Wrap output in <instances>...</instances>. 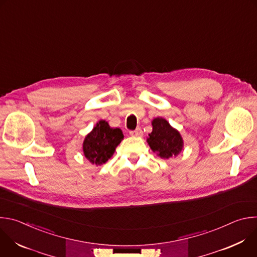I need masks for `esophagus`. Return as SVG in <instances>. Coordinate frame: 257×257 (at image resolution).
<instances>
[{
  "instance_id": "obj_1",
  "label": "esophagus",
  "mask_w": 257,
  "mask_h": 257,
  "mask_svg": "<svg viewBox=\"0 0 257 257\" xmlns=\"http://www.w3.org/2000/svg\"><path fill=\"white\" fill-rule=\"evenodd\" d=\"M142 134H143V132H142L141 128H136L134 131H130V135H132V136L139 137V136H142Z\"/></svg>"
}]
</instances>
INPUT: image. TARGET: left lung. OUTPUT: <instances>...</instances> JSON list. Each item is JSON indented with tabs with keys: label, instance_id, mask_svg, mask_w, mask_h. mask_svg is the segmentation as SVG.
I'll return each mask as SVG.
<instances>
[{
	"label": "left lung",
	"instance_id": "1",
	"mask_svg": "<svg viewBox=\"0 0 257 257\" xmlns=\"http://www.w3.org/2000/svg\"><path fill=\"white\" fill-rule=\"evenodd\" d=\"M153 132L149 134L148 143L154 153L162 159L177 157L183 150L182 136L164 118H156L152 122Z\"/></svg>",
	"mask_w": 257,
	"mask_h": 257
}]
</instances>
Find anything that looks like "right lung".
<instances>
[{"label": "right lung", "instance_id": "obj_1", "mask_svg": "<svg viewBox=\"0 0 257 257\" xmlns=\"http://www.w3.org/2000/svg\"><path fill=\"white\" fill-rule=\"evenodd\" d=\"M123 138L121 129L111 128L107 122L100 120L86 135L83 141V154L91 164L100 166L112 158Z\"/></svg>", "mask_w": 257, "mask_h": 257}]
</instances>
